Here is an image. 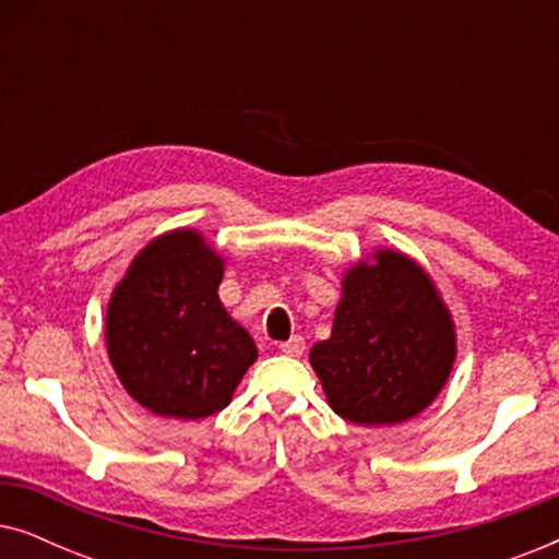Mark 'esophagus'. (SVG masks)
<instances>
[{"label":"esophagus","instance_id":"obj_1","mask_svg":"<svg viewBox=\"0 0 559 559\" xmlns=\"http://www.w3.org/2000/svg\"><path fill=\"white\" fill-rule=\"evenodd\" d=\"M280 350L287 356H302L305 354V338L302 335H293V338L280 343Z\"/></svg>","mask_w":559,"mask_h":559}]
</instances>
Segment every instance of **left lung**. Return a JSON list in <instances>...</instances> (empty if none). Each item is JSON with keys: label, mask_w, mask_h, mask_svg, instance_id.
I'll list each match as a JSON object with an SVG mask.
<instances>
[{"label": "left lung", "mask_w": 559, "mask_h": 559, "mask_svg": "<svg viewBox=\"0 0 559 559\" xmlns=\"http://www.w3.org/2000/svg\"><path fill=\"white\" fill-rule=\"evenodd\" d=\"M455 323L415 259L377 249L343 274L331 338L310 350L328 404L361 427L400 425L435 402L453 371Z\"/></svg>", "instance_id": "8db88e82"}]
</instances>
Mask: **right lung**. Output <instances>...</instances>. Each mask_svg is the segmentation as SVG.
Instances as JSON below:
<instances>
[{
	"instance_id": "right-lung-1",
	"label": "right lung",
	"mask_w": 559,
	"mask_h": 559,
	"mask_svg": "<svg viewBox=\"0 0 559 559\" xmlns=\"http://www.w3.org/2000/svg\"><path fill=\"white\" fill-rule=\"evenodd\" d=\"M226 259L195 228H173L132 259L106 308V354L121 386L157 417L203 419L231 402L254 338L218 297Z\"/></svg>"
}]
</instances>
